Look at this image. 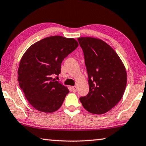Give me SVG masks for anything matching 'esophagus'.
I'll list each match as a JSON object with an SVG mask.
<instances>
[{"label":"esophagus","mask_w":146,"mask_h":146,"mask_svg":"<svg viewBox=\"0 0 146 146\" xmlns=\"http://www.w3.org/2000/svg\"><path fill=\"white\" fill-rule=\"evenodd\" d=\"M72 90H73L74 92H76L78 90V87L76 86H73L72 87Z\"/></svg>","instance_id":"obj_1"}]
</instances>
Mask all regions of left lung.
Masks as SVG:
<instances>
[{
    "label": "left lung",
    "instance_id": "8db88e82",
    "mask_svg": "<svg viewBox=\"0 0 146 146\" xmlns=\"http://www.w3.org/2000/svg\"><path fill=\"white\" fill-rule=\"evenodd\" d=\"M84 51L89 93L80 98L87 111L103 114L121 99L127 86V72L122 60L111 46L91 37L78 38Z\"/></svg>",
    "mask_w": 146,
    "mask_h": 146
}]
</instances>
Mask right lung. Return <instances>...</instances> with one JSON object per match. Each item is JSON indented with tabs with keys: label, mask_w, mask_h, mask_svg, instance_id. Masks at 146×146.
I'll use <instances>...</instances> for the list:
<instances>
[{
	"label": "right lung",
	"mask_w": 146,
	"mask_h": 146,
	"mask_svg": "<svg viewBox=\"0 0 146 146\" xmlns=\"http://www.w3.org/2000/svg\"><path fill=\"white\" fill-rule=\"evenodd\" d=\"M78 46L74 38L53 36L33 44L24 53L17 72L18 82L36 110L51 113L62 106L69 90L52 76L59 74L62 60Z\"/></svg>",
	"instance_id": "right-lung-1"
}]
</instances>
